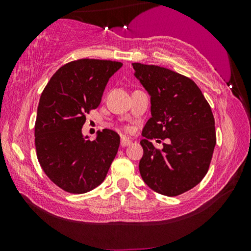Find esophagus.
Returning a JSON list of instances; mask_svg holds the SVG:
<instances>
[{"label": "esophagus", "instance_id": "1", "mask_svg": "<svg viewBox=\"0 0 251 251\" xmlns=\"http://www.w3.org/2000/svg\"><path fill=\"white\" fill-rule=\"evenodd\" d=\"M131 143H132L131 140L126 138V137H122V138H121V147H126V146L131 145Z\"/></svg>", "mask_w": 251, "mask_h": 251}]
</instances>
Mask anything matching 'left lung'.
Instances as JSON below:
<instances>
[{"instance_id": "1", "label": "left lung", "mask_w": 251, "mask_h": 251, "mask_svg": "<svg viewBox=\"0 0 251 251\" xmlns=\"http://www.w3.org/2000/svg\"><path fill=\"white\" fill-rule=\"evenodd\" d=\"M135 76L151 96V118L143 129L139 173L150 188L177 197L207 175L216 145L215 119L200 88L168 68L132 64ZM168 139L162 150L150 143Z\"/></svg>"}]
</instances>
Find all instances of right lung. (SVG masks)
Instances as JSON below:
<instances>
[{
    "label": "right lung",
    "mask_w": 251,
    "mask_h": 251,
    "mask_svg": "<svg viewBox=\"0 0 251 251\" xmlns=\"http://www.w3.org/2000/svg\"><path fill=\"white\" fill-rule=\"evenodd\" d=\"M122 63L77 59L52 75L41 95L35 121L37 160L61 190L82 194L104 181L118 153L120 136L104 129L90 142L82 135L85 115L100 104L109 77Z\"/></svg>",
    "instance_id": "1"
}]
</instances>
